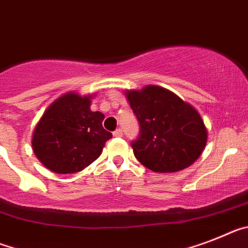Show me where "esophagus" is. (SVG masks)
<instances>
[{"mask_svg": "<svg viewBox=\"0 0 248 248\" xmlns=\"http://www.w3.org/2000/svg\"><path fill=\"white\" fill-rule=\"evenodd\" d=\"M113 136L115 137H122V131L118 128V130H116L115 132H113Z\"/></svg>", "mask_w": 248, "mask_h": 248, "instance_id": "34e87169", "label": "esophagus"}]
</instances>
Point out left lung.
Returning a JSON list of instances; mask_svg holds the SVG:
<instances>
[{"mask_svg":"<svg viewBox=\"0 0 248 248\" xmlns=\"http://www.w3.org/2000/svg\"><path fill=\"white\" fill-rule=\"evenodd\" d=\"M126 97L140 124L133 154L154 172H176L192 165L207 142V130L191 105L160 86L127 91Z\"/></svg>","mask_w":248,"mask_h":248,"instance_id":"8db88e82","label":"left lung"}]
</instances>
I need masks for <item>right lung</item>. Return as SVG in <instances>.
Returning a JSON list of instances; mask_svg holds the SVG:
<instances>
[{"instance_id": "obj_1", "label": "right lung", "mask_w": 248, "mask_h": 248, "mask_svg": "<svg viewBox=\"0 0 248 248\" xmlns=\"http://www.w3.org/2000/svg\"><path fill=\"white\" fill-rule=\"evenodd\" d=\"M90 106L91 96L68 92L45 111L32 136L34 155L45 167L75 173L100 157L112 133L103 128V113Z\"/></svg>"}]
</instances>
